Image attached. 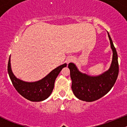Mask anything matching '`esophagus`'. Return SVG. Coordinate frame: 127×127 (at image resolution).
Segmentation results:
<instances>
[{
  "label": "esophagus",
  "mask_w": 127,
  "mask_h": 127,
  "mask_svg": "<svg viewBox=\"0 0 127 127\" xmlns=\"http://www.w3.org/2000/svg\"><path fill=\"white\" fill-rule=\"evenodd\" d=\"M73 60H74V58H73V57H72V56H69V57H68L67 58V60H66V61H67V63H69L72 61Z\"/></svg>",
  "instance_id": "34e87169"
}]
</instances>
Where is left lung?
<instances>
[{"mask_svg": "<svg viewBox=\"0 0 127 127\" xmlns=\"http://www.w3.org/2000/svg\"><path fill=\"white\" fill-rule=\"evenodd\" d=\"M113 57L109 69L101 75L91 77L78 71L74 63H70L68 67L72 79V90L75 96L80 100L92 102L107 94L114 85L119 74V63L117 51L108 33Z\"/></svg>", "mask_w": 127, "mask_h": 127, "instance_id": "1", "label": "left lung"}]
</instances>
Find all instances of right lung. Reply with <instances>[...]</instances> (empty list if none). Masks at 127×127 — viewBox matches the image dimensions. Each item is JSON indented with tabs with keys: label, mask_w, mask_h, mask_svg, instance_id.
I'll use <instances>...</instances> for the list:
<instances>
[{
	"label": "right lung",
	"mask_w": 127,
	"mask_h": 127,
	"mask_svg": "<svg viewBox=\"0 0 127 127\" xmlns=\"http://www.w3.org/2000/svg\"><path fill=\"white\" fill-rule=\"evenodd\" d=\"M66 64L53 69L42 80L35 82H26L18 79L13 74L10 66V56L8 63V73L13 85L22 96L31 101L37 102L48 98L54 88L55 81Z\"/></svg>",
	"instance_id": "1"
}]
</instances>
